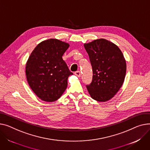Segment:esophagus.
<instances>
[{"label": "esophagus", "instance_id": "1", "mask_svg": "<svg viewBox=\"0 0 150 150\" xmlns=\"http://www.w3.org/2000/svg\"><path fill=\"white\" fill-rule=\"evenodd\" d=\"M74 74L76 75V76H77L78 77H79L81 76V72H79V71H76L75 73H74Z\"/></svg>", "mask_w": 150, "mask_h": 150}]
</instances>
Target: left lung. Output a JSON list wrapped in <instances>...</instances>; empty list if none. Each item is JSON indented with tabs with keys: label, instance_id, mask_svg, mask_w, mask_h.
Segmentation results:
<instances>
[{
	"label": "left lung",
	"instance_id": "1",
	"mask_svg": "<svg viewBox=\"0 0 150 150\" xmlns=\"http://www.w3.org/2000/svg\"><path fill=\"white\" fill-rule=\"evenodd\" d=\"M91 62L93 77L86 87L91 96L99 102L112 99L124 81L126 62L121 51L113 43L100 38L84 44Z\"/></svg>",
	"mask_w": 150,
	"mask_h": 150
}]
</instances>
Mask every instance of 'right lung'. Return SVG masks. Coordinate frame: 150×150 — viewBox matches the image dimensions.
Returning <instances> with one entry per match:
<instances>
[{
  "label": "right lung",
  "instance_id": "obj_1",
  "mask_svg": "<svg viewBox=\"0 0 150 150\" xmlns=\"http://www.w3.org/2000/svg\"><path fill=\"white\" fill-rule=\"evenodd\" d=\"M69 44L55 38L40 43L30 55L26 64L28 83L42 100L54 102L61 97L73 75L62 58Z\"/></svg>",
  "mask_w": 150,
  "mask_h": 150
}]
</instances>
